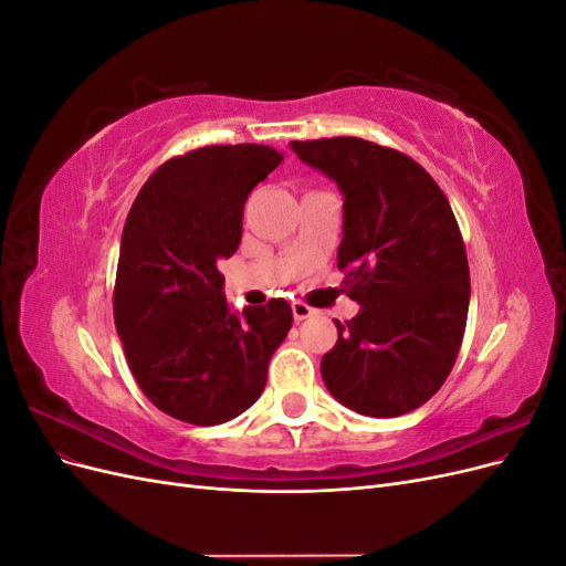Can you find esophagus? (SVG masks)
<instances>
[{"label": "esophagus", "instance_id": "34e87169", "mask_svg": "<svg viewBox=\"0 0 566 566\" xmlns=\"http://www.w3.org/2000/svg\"><path fill=\"white\" fill-rule=\"evenodd\" d=\"M314 314H316V310H312L310 304L293 302V316H295V321H304V318H310V316H314Z\"/></svg>", "mask_w": 566, "mask_h": 566}]
</instances>
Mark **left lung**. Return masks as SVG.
<instances>
[{
  "label": "left lung",
  "mask_w": 566,
  "mask_h": 566,
  "mask_svg": "<svg viewBox=\"0 0 566 566\" xmlns=\"http://www.w3.org/2000/svg\"><path fill=\"white\" fill-rule=\"evenodd\" d=\"M342 193L345 271L358 314L337 325L321 378L356 413L397 418L432 399L465 333L470 269L447 196L399 150L356 136L290 142Z\"/></svg>",
  "instance_id": "left-lung-1"
}]
</instances>
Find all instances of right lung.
<instances>
[{
  "mask_svg": "<svg viewBox=\"0 0 566 566\" xmlns=\"http://www.w3.org/2000/svg\"><path fill=\"white\" fill-rule=\"evenodd\" d=\"M283 163L269 146H205L148 177L125 221L115 328L134 380L163 413L221 424L262 397L293 312H233L219 262L238 250L252 188Z\"/></svg>",
  "mask_w": 566,
  "mask_h": 566,
  "instance_id": "add662e5",
  "label": "right lung"
}]
</instances>
